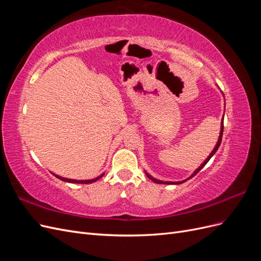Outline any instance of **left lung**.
Returning a JSON list of instances; mask_svg holds the SVG:
<instances>
[{"label": "left lung", "mask_w": 261, "mask_h": 261, "mask_svg": "<svg viewBox=\"0 0 261 261\" xmlns=\"http://www.w3.org/2000/svg\"><path fill=\"white\" fill-rule=\"evenodd\" d=\"M223 128H224V126H223V118H222V124H221V132H220V136H219V140H218V143H217V145H216V147H215V149H213L212 150V152L210 153V155L207 158V159L206 160H204V162L200 165V167L198 168V169H197L195 172H194V174L191 176V177H189V178H192V177H194L196 174H197V173H198L203 167H204V165H206L207 163H208V161L211 159V156L213 155V154H215L216 152H217V150H218V148L220 147V145H221V141H222V135H223ZM146 175L150 178V179H151V180H153L154 181V183H158V184H181V183H184V181H186V180H183V181H177V183H172V181H162V180H158V179H155V178H153V177H151V176H150L149 174H147V173H146ZM188 178V179H189Z\"/></svg>", "instance_id": "8db88e82"}]
</instances>
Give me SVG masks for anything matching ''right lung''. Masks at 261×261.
Listing matches in <instances>:
<instances>
[{"label": "right lung", "mask_w": 261, "mask_h": 261, "mask_svg": "<svg viewBox=\"0 0 261 261\" xmlns=\"http://www.w3.org/2000/svg\"><path fill=\"white\" fill-rule=\"evenodd\" d=\"M53 175H55V174H53ZM55 176H57V177H58V178H60V179H62V180H64V181H68V183H77V184H90V183H93V181L98 180L100 177L103 176V174L100 175V176H98V177H96V178H93V179H86V180L69 179V178H65V177H61V176H59V175H55Z\"/></svg>", "instance_id": "obj_1"}]
</instances>
